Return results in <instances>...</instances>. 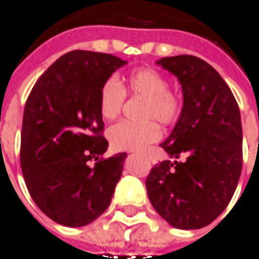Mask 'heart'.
Wrapping results in <instances>:
<instances>
[{
    "label": "heart",
    "instance_id": "b5f03b06",
    "mask_svg": "<svg viewBox=\"0 0 259 259\" xmlns=\"http://www.w3.org/2000/svg\"><path fill=\"white\" fill-rule=\"evenodd\" d=\"M125 93L144 99L141 118L142 124L122 121L109 130L110 145L115 150H142L162 137L157 122L163 126H173L184 111L183 97L168 89V79L153 68H139L118 82L109 78L99 95L100 114L106 120H113L120 114Z\"/></svg>",
    "mask_w": 259,
    "mask_h": 259
}]
</instances>
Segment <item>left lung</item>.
<instances>
[{"mask_svg":"<svg viewBox=\"0 0 259 259\" xmlns=\"http://www.w3.org/2000/svg\"><path fill=\"white\" fill-rule=\"evenodd\" d=\"M179 78L184 111L160 146L180 162L152 167L145 181L156 212L177 229H201L219 216L236 191L243 167L240 109L230 88L194 56L157 61Z\"/></svg>","mask_w":259,"mask_h":259,"instance_id":"1","label":"left lung"}]
</instances>
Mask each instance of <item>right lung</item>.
I'll list each match as a JSON object with an SVG mask.
<instances>
[{"label":"right lung","mask_w":259,"mask_h":259,"mask_svg":"<svg viewBox=\"0 0 259 259\" xmlns=\"http://www.w3.org/2000/svg\"><path fill=\"white\" fill-rule=\"evenodd\" d=\"M126 61L74 50L60 57L27 97L21 167L38 209L62 226L89 225L109 208L126 153L103 157L109 142L99 95Z\"/></svg>","instance_id":"add662e5"}]
</instances>
